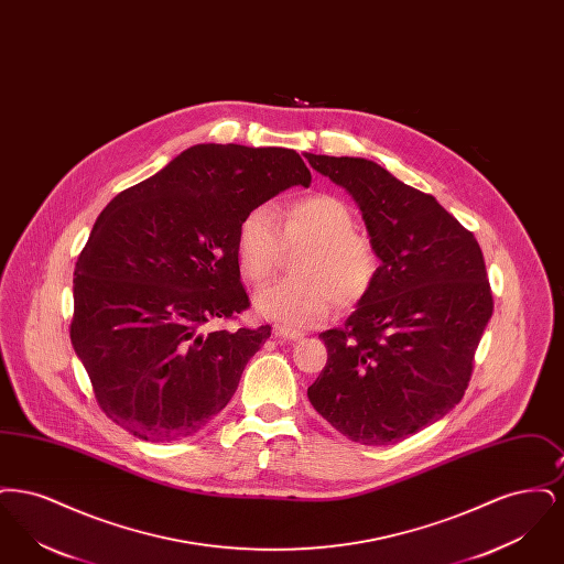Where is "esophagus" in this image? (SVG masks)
Wrapping results in <instances>:
<instances>
[{
  "instance_id": "1",
  "label": "esophagus",
  "mask_w": 564,
  "mask_h": 564,
  "mask_svg": "<svg viewBox=\"0 0 564 564\" xmlns=\"http://www.w3.org/2000/svg\"><path fill=\"white\" fill-rule=\"evenodd\" d=\"M274 336L283 338V340H300L304 334L297 332V329H288V327H276L274 329Z\"/></svg>"
}]
</instances>
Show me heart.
<instances>
[{
  "label": "heart",
  "instance_id": "1",
  "mask_svg": "<svg viewBox=\"0 0 564 564\" xmlns=\"http://www.w3.org/2000/svg\"><path fill=\"white\" fill-rule=\"evenodd\" d=\"M297 251V276L260 290L253 304L270 322L288 329L322 323L334 302L349 308L359 304L380 274L375 242L357 232L349 205L332 194L295 198L272 212L267 205L247 212L237 232V258L242 276L262 285L281 269L288 249Z\"/></svg>",
  "mask_w": 564,
  "mask_h": 564
}]
</instances>
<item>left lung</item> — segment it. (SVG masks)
I'll use <instances>...</instances> for the list:
<instances>
[{"label":"left lung","instance_id":"1","mask_svg":"<svg viewBox=\"0 0 564 564\" xmlns=\"http://www.w3.org/2000/svg\"><path fill=\"white\" fill-rule=\"evenodd\" d=\"M306 159L357 200L382 262L372 292L345 325L319 334L327 364L308 400L352 442L395 444L465 395L492 315L482 249L431 194L380 164Z\"/></svg>","mask_w":564,"mask_h":564}]
</instances>
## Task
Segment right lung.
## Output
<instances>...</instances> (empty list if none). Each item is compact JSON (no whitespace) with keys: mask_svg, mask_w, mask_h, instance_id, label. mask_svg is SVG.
Segmentation results:
<instances>
[{"mask_svg":"<svg viewBox=\"0 0 564 564\" xmlns=\"http://www.w3.org/2000/svg\"><path fill=\"white\" fill-rule=\"evenodd\" d=\"M311 171L285 148L200 143L120 192L97 217L74 276L72 345L95 400L150 442L203 430L270 338L209 329L249 308L237 258L247 212Z\"/></svg>","mask_w":564,"mask_h":564,"instance_id":"add662e5","label":"right lung"}]
</instances>
